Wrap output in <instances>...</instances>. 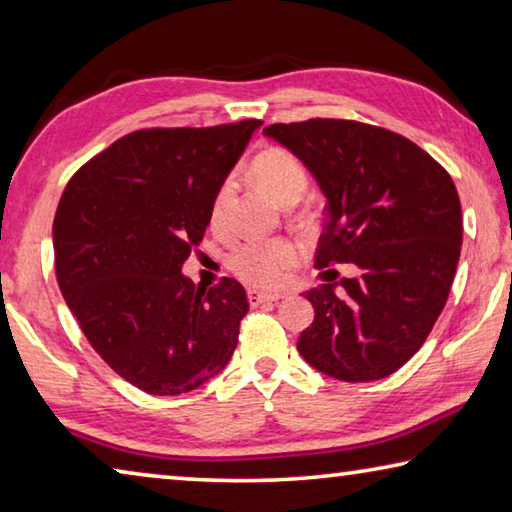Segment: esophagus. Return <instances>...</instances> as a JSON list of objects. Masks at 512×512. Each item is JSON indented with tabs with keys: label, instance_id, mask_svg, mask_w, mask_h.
<instances>
[{
	"label": "esophagus",
	"instance_id": "34e87169",
	"mask_svg": "<svg viewBox=\"0 0 512 512\" xmlns=\"http://www.w3.org/2000/svg\"><path fill=\"white\" fill-rule=\"evenodd\" d=\"M280 298H282V293H264V291H257V289H248L250 307L262 305V302H275V300H280Z\"/></svg>",
	"mask_w": 512,
	"mask_h": 512
}]
</instances>
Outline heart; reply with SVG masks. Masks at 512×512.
I'll return each mask as SVG.
<instances>
[{
	"label": "heart",
	"instance_id": "1",
	"mask_svg": "<svg viewBox=\"0 0 512 512\" xmlns=\"http://www.w3.org/2000/svg\"><path fill=\"white\" fill-rule=\"evenodd\" d=\"M250 176L284 207L298 203L309 187L305 164L284 149H266L255 155V160L250 162ZM232 198H235V180L225 178L210 205V225L219 235L228 232ZM296 259L298 248L291 239H250L235 246L228 255V268L246 284L271 289L284 280V273L296 264Z\"/></svg>",
	"mask_w": 512,
	"mask_h": 512
}]
</instances>
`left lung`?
<instances>
[{"label":"left lung","instance_id":"8db88e82","mask_svg":"<svg viewBox=\"0 0 512 512\" xmlns=\"http://www.w3.org/2000/svg\"><path fill=\"white\" fill-rule=\"evenodd\" d=\"M264 135L298 155L327 196L316 268H359L341 289L307 291L314 323L298 352L352 384L393 375L427 341L452 289L463 241L452 176L406 137L352 119L271 124Z\"/></svg>","mask_w":512,"mask_h":512}]
</instances>
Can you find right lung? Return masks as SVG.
Listing matches in <instances>:
<instances>
[{"label":"right lung","mask_w":512,"mask_h":512,"mask_svg":"<svg viewBox=\"0 0 512 512\" xmlns=\"http://www.w3.org/2000/svg\"><path fill=\"white\" fill-rule=\"evenodd\" d=\"M259 126L133 131L85 162L60 196L58 287L99 357L144 393L194 391L237 348L244 287L223 277L201 289L180 268Z\"/></svg>","instance_id":"right-lung-1"}]
</instances>
